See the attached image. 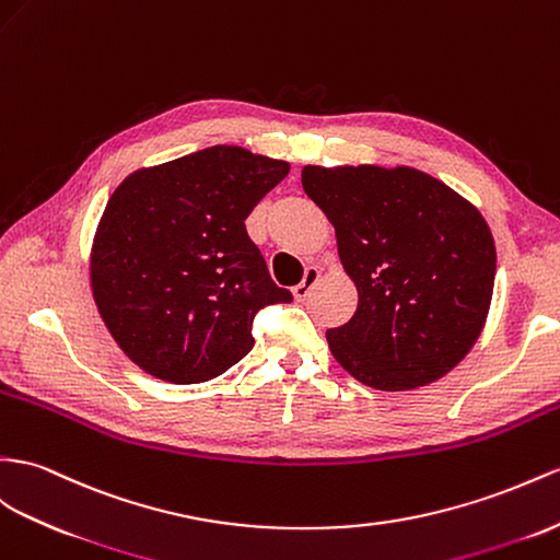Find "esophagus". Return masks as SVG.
<instances>
[{
	"mask_svg": "<svg viewBox=\"0 0 560 560\" xmlns=\"http://www.w3.org/2000/svg\"><path fill=\"white\" fill-rule=\"evenodd\" d=\"M319 269L317 267H307L305 269V277H303V281H300L295 289H293V295H295V300H305L310 293H312V289L314 285H317V281H319Z\"/></svg>",
	"mask_w": 560,
	"mask_h": 560,
	"instance_id": "34e87169",
	"label": "esophagus"
}]
</instances>
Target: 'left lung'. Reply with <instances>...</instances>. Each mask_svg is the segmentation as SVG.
I'll return each mask as SVG.
<instances>
[{"instance_id": "1", "label": "left lung", "mask_w": 560, "mask_h": 560, "mask_svg": "<svg viewBox=\"0 0 560 560\" xmlns=\"http://www.w3.org/2000/svg\"><path fill=\"white\" fill-rule=\"evenodd\" d=\"M336 229L357 312L328 328L338 364L369 388L411 390L464 360L490 310L497 253L476 206L413 167H303Z\"/></svg>"}]
</instances>
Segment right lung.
<instances>
[{
	"label": "right lung",
	"mask_w": 560,
	"mask_h": 560,
	"mask_svg": "<svg viewBox=\"0 0 560 560\" xmlns=\"http://www.w3.org/2000/svg\"><path fill=\"white\" fill-rule=\"evenodd\" d=\"M291 165L210 147L132 172L108 198L92 246V291L120 350L147 374L203 383L253 348L255 314L291 303L246 218Z\"/></svg>",
	"instance_id": "obj_1"
}]
</instances>
